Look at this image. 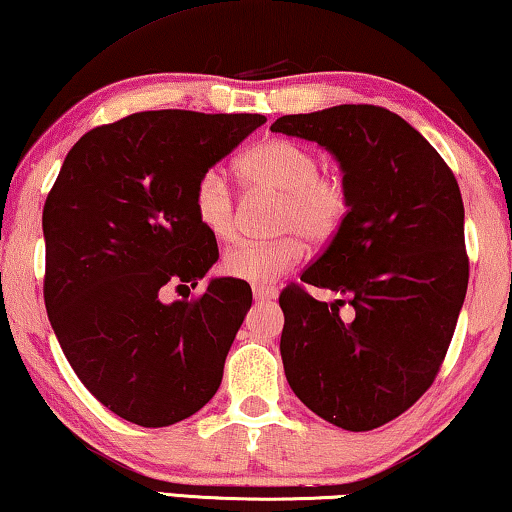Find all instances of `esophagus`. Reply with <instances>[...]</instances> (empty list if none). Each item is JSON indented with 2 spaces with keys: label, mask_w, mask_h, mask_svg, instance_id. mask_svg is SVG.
I'll list each match as a JSON object with an SVG mask.
<instances>
[{
  "label": "esophagus",
  "mask_w": 512,
  "mask_h": 512,
  "mask_svg": "<svg viewBox=\"0 0 512 512\" xmlns=\"http://www.w3.org/2000/svg\"><path fill=\"white\" fill-rule=\"evenodd\" d=\"M253 296L255 301H269V299H276L278 296V289L276 287H266V285H259L253 289Z\"/></svg>",
  "instance_id": "obj_1"
}]
</instances>
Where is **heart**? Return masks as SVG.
Returning <instances> with one entry per match:
<instances>
[{
    "label": "heart",
    "mask_w": 512,
    "mask_h": 512,
    "mask_svg": "<svg viewBox=\"0 0 512 512\" xmlns=\"http://www.w3.org/2000/svg\"><path fill=\"white\" fill-rule=\"evenodd\" d=\"M248 188L278 195L266 243H241L223 255L220 269L234 280L269 285L303 259V241L329 243L352 209V190L340 174L322 172V158L301 142L269 137L248 149L236 163ZM193 213L202 230L216 241L236 236V197L220 170H207L193 186Z\"/></svg>",
    "instance_id": "b5f03b06"
}]
</instances>
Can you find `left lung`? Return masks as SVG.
Listing matches in <instances>:
<instances>
[{"mask_svg": "<svg viewBox=\"0 0 512 512\" xmlns=\"http://www.w3.org/2000/svg\"><path fill=\"white\" fill-rule=\"evenodd\" d=\"M273 133L317 142L340 160L352 209L324 253L280 294V354L292 391L324 421L368 432L432 386L469 285L464 204L425 137L379 105L285 114ZM348 310H344V305Z\"/></svg>", "mask_w": 512, "mask_h": 512, "instance_id": "obj_1", "label": "left lung"}]
</instances>
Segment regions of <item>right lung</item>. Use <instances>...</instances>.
<instances>
[{
	"mask_svg": "<svg viewBox=\"0 0 512 512\" xmlns=\"http://www.w3.org/2000/svg\"><path fill=\"white\" fill-rule=\"evenodd\" d=\"M262 114L135 112L68 151L43 207V299L52 331L94 398L142 427L200 411L253 303L241 282L195 287L218 243L193 213L202 172L246 140ZM190 292V289H188Z\"/></svg>",
	"mask_w": 512,
	"mask_h": 512,
	"instance_id": "add662e5",
	"label": "right lung"
}]
</instances>
